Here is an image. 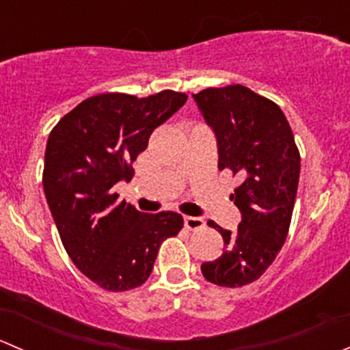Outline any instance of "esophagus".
I'll return each instance as SVG.
<instances>
[{"instance_id": "1", "label": "esophagus", "mask_w": 350, "mask_h": 350, "mask_svg": "<svg viewBox=\"0 0 350 350\" xmlns=\"http://www.w3.org/2000/svg\"><path fill=\"white\" fill-rule=\"evenodd\" d=\"M185 227L188 230H200L204 227V221L200 217H185Z\"/></svg>"}]
</instances>
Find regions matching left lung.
Returning <instances> with one entry per match:
<instances>
[{"mask_svg": "<svg viewBox=\"0 0 350 350\" xmlns=\"http://www.w3.org/2000/svg\"><path fill=\"white\" fill-rule=\"evenodd\" d=\"M193 98L217 137L218 169L242 179L232 195L242 221L237 232L208 221L225 249L201 264V273L210 283L239 288L262 276L283 247L298 191L299 152L281 108L249 88H208Z\"/></svg>", "mask_w": 350, "mask_h": 350, "instance_id": "left-lung-1", "label": "left lung"}]
</instances>
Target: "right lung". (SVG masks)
<instances>
[{"instance_id": "1", "label": "right lung", "mask_w": 350, "mask_h": 350, "mask_svg": "<svg viewBox=\"0 0 350 350\" xmlns=\"http://www.w3.org/2000/svg\"><path fill=\"white\" fill-rule=\"evenodd\" d=\"M186 100L171 90L147 98L96 94L49 135L42 179L49 208L70 260L107 291L146 283L161 243L183 228L179 213H142L120 201L113 186L132 179V162L150 133Z\"/></svg>"}]
</instances>
